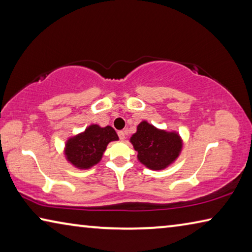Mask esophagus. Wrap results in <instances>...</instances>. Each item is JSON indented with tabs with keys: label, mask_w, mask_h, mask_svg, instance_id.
Masks as SVG:
<instances>
[{
	"label": "esophagus",
	"mask_w": 252,
	"mask_h": 252,
	"mask_svg": "<svg viewBox=\"0 0 252 252\" xmlns=\"http://www.w3.org/2000/svg\"><path fill=\"white\" fill-rule=\"evenodd\" d=\"M118 135H119V138H120L121 141H125V139H126V132L125 131H119Z\"/></svg>",
	"instance_id": "1"
}]
</instances>
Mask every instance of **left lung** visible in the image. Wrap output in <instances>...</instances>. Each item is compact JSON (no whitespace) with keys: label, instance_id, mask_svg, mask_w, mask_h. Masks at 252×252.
Returning <instances> with one entry per match:
<instances>
[{"label":"left lung","instance_id":"left-lung-1","mask_svg":"<svg viewBox=\"0 0 252 252\" xmlns=\"http://www.w3.org/2000/svg\"><path fill=\"white\" fill-rule=\"evenodd\" d=\"M130 142L138 152V161L153 171L172 165L183 148V140L179 132L159 129L147 120L136 126V132L131 135Z\"/></svg>","mask_w":252,"mask_h":252}]
</instances>
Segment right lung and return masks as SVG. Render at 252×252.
<instances>
[{
	"label": "right lung",
	"instance_id": "1",
	"mask_svg": "<svg viewBox=\"0 0 252 252\" xmlns=\"http://www.w3.org/2000/svg\"><path fill=\"white\" fill-rule=\"evenodd\" d=\"M118 140L119 136L112 126L90 125L84 131L67 138L63 155L72 167L88 170L102 160L108 144Z\"/></svg>",
	"mask_w": 252,
	"mask_h": 252
}]
</instances>
